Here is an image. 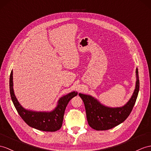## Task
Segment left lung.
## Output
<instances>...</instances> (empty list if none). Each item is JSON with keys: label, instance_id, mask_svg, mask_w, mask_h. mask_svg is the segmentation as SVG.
<instances>
[{"label": "left lung", "instance_id": "1", "mask_svg": "<svg viewBox=\"0 0 151 151\" xmlns=\"http://www.w3.org/2000/svg\"><path fill=\"white\" fill-rule=\"evenodd\" d=\"M135 89L133 95L122 107L109 108L100 103L91 95L79 93L85 106L86 118L89 126L97 131L108 130L122 123L133 109L138 97L139 81L138 68L136 69Z\"/></svg>", "mask_w": 151, "mask_h": 151}]
</instances>
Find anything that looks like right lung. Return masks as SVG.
<instances>
[{"label":"right lung","mask_w":151,"mask_h":151,"mask_svg":"<svg viewBox=\"0 0 151 151\" xmlns=\"http://www.w3.org/2000/svg\"><path fill=\"white\" fill-rule=\"evenodd\" d=\"M9 90L13 103L17 112L28 126L43 131L54 132L60 129L62 126L66 107L78 92L72 91L59 99L56 108L50 112L33 111L24 109L18 102L14 93L13 83V70L9 78Z\"/></svg>","instance_id":"add662e5"}]
</instances>
